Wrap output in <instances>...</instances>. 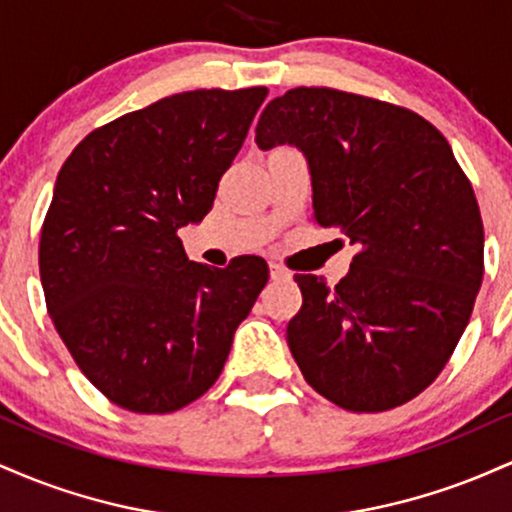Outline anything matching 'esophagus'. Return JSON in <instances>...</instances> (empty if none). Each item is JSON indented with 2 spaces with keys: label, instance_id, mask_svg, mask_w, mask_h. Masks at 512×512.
Masks as SVG:
<instances>
[{
  "label": "esophagus",
  "instance_id": "1",
  "mask_svg": "<svg viewBox=\"0 0 512 512\" xmlns=\"http://www.w3.org/2000/svg\"><path fill=\"white\" fill-rule=\"evenodd\" d=\"M269 276H272L274 281H289L291 279V274L286 272L281 264H269Z\"/></svg>",
  "mask_w": 512,
  "mask_h": 512
}]
</instances>
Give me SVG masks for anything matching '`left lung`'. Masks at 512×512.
I'll list each match as a JSON object with an SVG mask.
<instances>
[{
  "label": "left lung",
  "instance_id": "obj_1",
  "mask_svg": "<svg viewBox=\"0 0 512 512\" xmlns=\"http://www.w3.org/2000/svg\"><path fill=\"white\" fill-rule=\"evenodd\" d=\"M255 142L303 151L315 223L358 245L334 289L296 276L286 342L303 378L349 411L414 399L455 351L484 276L479 204L450 144L407 108L305 86L264 108Z\"/></svg>",
  "mask_w": 512,
  "mask_h": 512
}]
</instances>
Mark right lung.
I'll use <instances>...</instances> for the list:
<instances>
[{
	"label": "right lung",
	"mask_w": 512,
	"mask_h": 512,
	"mask_svg": "<svg viewBox=\"0 0 512 512\" xmlns=\"http://www.w3.org/2000/svg\"><path fill=\"white\" fill-rule=\"evenodd\" d=\"M267 88H202L108 122L57 175L40 233L48 313L76 366L117 407L166 414L221 375L269 279L260 257L190 262L199 223Z\"/></svg>",
	"instance_id": "add662e5"
}]
</instances>
